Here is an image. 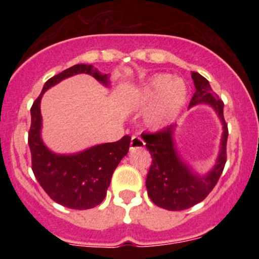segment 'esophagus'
<instances>
[{
  "label": "esophagus",
  "instance_id": "1",
  "mask_svg": "<svg viewBox=\"0 0 259 259\" xmlns=\"http://www.w3.org/2000/svg\"><path fill=\"white\" fill-rule=\"evenodd\" d=\"M145 141L139 136L134 135L132 138V142H130V150H136V148H144Z\"/></svg>",
  "mask_w": 259,
  "mask_h": 259
}]
</instances>
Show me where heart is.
<instances>
[{"label":"heart","instance_id":"b5f03b06","mask_svg":"<svg viewBox=\"0 0 259 259\" xmlns=\"http://www.w3.org/2000/svg\"><path fill=\"white\" fill-rule=\"evenodd\" d=\"M142 99L147 103L153 102L147 112V123L154 127L167 125L185 102L186 86L168 74H157L145 85Z\"/></svg>","mask_w":259,"mask_h":259}]
</instances>
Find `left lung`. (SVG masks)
<instances>
[{"mask_svg": "<svg viewBox=\"0 0 259 259\" xmlns=\"http://www.w3.org/2000/svg\"><path fill=\"white\" fill-rule=\"evenodd\" d=\"M196 91L190 101V107L198 103H209L218 113L224 125L222 150L214 169L204 178L191 173L181 162L173 142V125L163 127L156 133H142L150 151L152 162L147 173L146 187L151 201L156 206L168 210H183L200 203L214 189L227 163L228 124L224 119V103L201 74L191 72Z\"/></svg>", "mask_w": 259, "mask_h": 259, "instance_id": "left-lung-1", "label": "left lung"}]
</instances>
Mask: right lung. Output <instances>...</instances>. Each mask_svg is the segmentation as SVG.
Segmentation results:
<instances>
[{"instance_id":"1","label":"right lung","mask_w":259,"mask_h":259,"mask_svg":"<svg viewBox=\"0 0 259 259\" xmlns=\"http://www.w3.org/2000/svg\"><path fill=\"white\" fill-rule=\"evenodd\" d=\"M85 73L107 84V75L101 74L91 64H76L45 84L40 96L32 103L31 125L28 144L31 153V169L41 187L53 201L70 209H90L105 200L107 189L114 169L129 151L130 136H123L115 142L94 146L72 156L51 152L40 138V101L44 92L65 78Z\"/></svg>"}]
</instances>
